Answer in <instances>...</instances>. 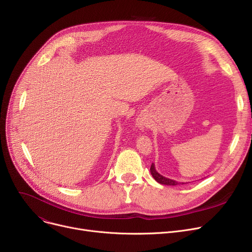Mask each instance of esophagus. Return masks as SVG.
<instances>
[{
    "label": "esophagus",
    "instance_id": "1",
    "mask_svg": "<svg viewBox=\"0 0 252 252\" xmlns=\"http://www.w3.org/2000/svg\"><path fill=\"white\" fill-rule=\"evenodd\" d=\"M137 126H138V127H143V126H144V123L141 122V121H139V122L137 123Z\"/></svg>",
    "mask_w": 252,
    "mask_h": 252
}]
</instances>
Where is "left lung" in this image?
<instances>
[{
	"label": "left lung",
	"mask_w": 252,
	"mask_h": 252,
	"mask_svg": "<svg viewBox=\"0 0 252 252\" xmlns=\"http://www.w3.org/2000/svg\"><path fill=\"white\" fill-rule=\"evenodd\" d=\"M150 171H151V175H152V177L154 178V180H155L156 182L159 183V184H162V185H169V186H176V185H179L178 182H176V181H174V180L167 179V178L161 176L160 174H158L157 170L155 169L154 163L151 164ZM182 184H184V183H182Z\"/></svg>",
	"instance_id": "left-lung-1"
}]
</instances>
